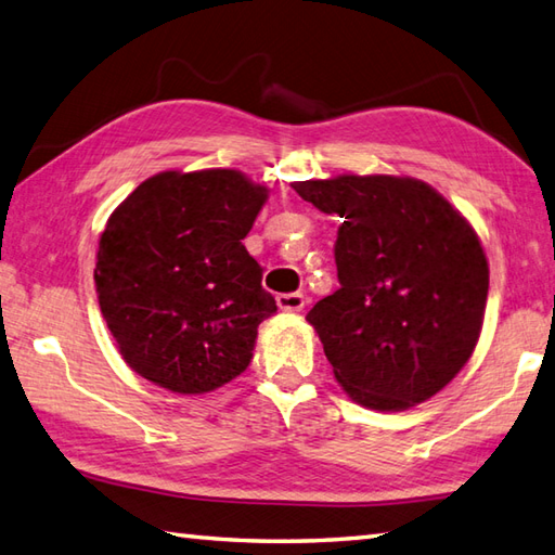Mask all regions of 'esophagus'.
Listing matches in <instances>:
<instances>
[{"instance_id":"esophagus-1","label":"esophagus","mask_w":555,"mask_h":555,"mask_svg":"<svg viewBox=\"0 0 555 555\" xmlns=\"http://www.w3.org/2000/svg\"><path fill=\"white\" fill-rule=\"evenodd\" d=\"M278 306H280V311H285V313H299L306 306V297L299 292L278 294Z\"/></svg>"}]
</instances>
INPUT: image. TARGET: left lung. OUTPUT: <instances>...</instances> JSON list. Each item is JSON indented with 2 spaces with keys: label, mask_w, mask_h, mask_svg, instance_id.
Returning a JSON list of instances; mask_svg holds the SVG:
<instances>
[{
  "label": "left lung",
  "mask_w": 555,
  "mask_h": 555,
  "mask_svg": "<svg viewBox=\"0 0 555 555\" xmlns=\"http://www.w3.org/2000/svg\"><path fill=\"white\" fill-rule=\"evenodd\" d=\"M339 216V289L306 315L341 389L405 411L463 371L482 332L489 266L477 232L427 182L337 176L292 184Z\"/></svg>",
  "instance_id": "8db88e82"
}]
</instances>
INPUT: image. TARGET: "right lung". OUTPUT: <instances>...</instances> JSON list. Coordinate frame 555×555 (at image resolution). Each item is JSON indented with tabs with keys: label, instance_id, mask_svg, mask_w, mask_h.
<instances>
[{
	"label": "right lung",
	"instance_id": "1",
	"mask_svg": "<svg viewBox=\"0 0 555 555\" xmlns=\"http://www.w3.org/2000/svg\"><path fill=\"white\" fill-rule=\"evenodd\" d=\"M266 199L263 184L240 170H166L108 216L94 285L134 373L204 393L246 371L258 325L278 311L242 244Z\"/></svg>",
	"mask_w": 555,
	"mask_h": 555
}]
</instances>
